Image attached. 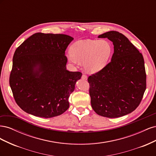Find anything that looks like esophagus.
Here are the masks:
<instances>
[{
    "instance_id": "obj_1",
    "label": "esophagus",
    "mask_w": 156,
    "mask_h": 156,
    "mask_svg": "<svg viewBox=\"0 0 156 156\" xmlns=\"http://www.w3.org/2000/svg\"><path fill=\"white\" fill-rule=\"evenodd\" d=\"M82 79H83V80H87V79H88V77L86 75H84V74H83V75H82Z\"/></svg>"
}]
</instances>
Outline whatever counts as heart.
I'll return each instance as SVG.
<instances>
[{
    "label": "heart",
    "instance_id": "b5f03b06",
    "mask_svg": "<svg viewBox=\"0 0 156 156\" xmlns=\"http://www.w3.org/2000/svg\"><path fill=\"white\" fill-rule=\"evenodd\" d=\"M112 53V47L106 40H79L71 46L68 58L73 64L83 62L84 70L94 73L106 67Z\"/></svg>",
    "mask_w": 156,
    "mask_h": 156
}]
</instances>
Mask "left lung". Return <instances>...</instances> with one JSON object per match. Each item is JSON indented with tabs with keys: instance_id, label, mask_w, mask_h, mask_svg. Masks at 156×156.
Returning a JSON list of instances; mask_svg holds the SVG:
<instances>
[{
	"instance_id": "8db88e82",
	"label": "left lung",
	"mask_w": 156,
	"mask_h": 156,
	"mask_svg": "<svg viewBox=\"0 0 156 156\" xmlns=\"http://www.w3.org/2000/svg\"><path fill=\"white\" fill-rule=\"evenodd\" d=\"M98 37L111 41L114 53L105 68L88 78L92 107L107 118L129 114L140 104L146 90L143 55L119 32L109 31Z\"/></svg>"
}]
</instances>
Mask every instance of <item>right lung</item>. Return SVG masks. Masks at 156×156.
I'll list each match as a JSON object with an SVG mask.
<instances>
[{"label":"right lung","mask_w":156,"mask_h":156,"mask_svg":"<svg viewBox=\"0 0 156 156\" xmlns=\"http://www.w3.org/2000/svg\"><path fill=\"white\" fill-rule=\"evenodd\" d=\"M73 37L36 33L18 47L13 56L10 85L22 110L52 118L69 107L68 98L82 73L66 69L65 51Z\"/></svg>","instance_id":"add662e5"}]
</instances>
